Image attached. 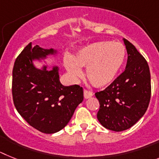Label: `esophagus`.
<instances>
[{"label":"esophagus","instance_id":"esophagus-1","mask_svg":"<svg viewBox=\"0 0 159 159\" xmlns=\"http://www.w3.org/2000/svg\"><path fill=\"white\" fill-rule=\"evenodd\" d=\"M93 96V93L92 92H90V91H88V90H84V98H85V99H88L89 98H91V97Z\"/></svg>","mask_w":159,"mask_h":159}]
</instances>
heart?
Returning <instances> with one entry per match:
<instances>
[{"label":"heart","mask_w":159,"mask_h":159,"mask_svg":"<svg viewBox=\"0 0 159 159\" xmlns=\"http://www.w3.org/2000/svg\"><path fill=\"white\" fill-rule=\"evenodd\" d=\"M126 57V50L119 42L98 41L80 49L74 57L67 56L64 66L74 80L82 74L81 67H86V76L96 87L108 86L118 77Z\"/></svg>","instance_id":"b5f03b06"}]
</instances>
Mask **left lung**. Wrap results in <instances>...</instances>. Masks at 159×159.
I'll use <instances>...</instances> for the list:
<instances>
[{"label":"left lung","instance_id":"obj_1","mask_svg":"<svg viewBox=\"0 0 159 159\" xmlns=\"http://www.w3.org/2000/svg\"><path fill=\"white\" fill-rule=\"evenodd\" d=\"M127 51L125 71L103 91L97 92V114L106 129L123 131L133 126L148 108L151 94L150 73L146 59L134 45L123 39Z\"/></svg>","mask_w":159,"mask_h":159}]
</instances>
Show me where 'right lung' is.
I'll use <instances>...</instances> for the list:
<instances>
[{
    "label": "right lung",
    "instance_id": "add662e5",
    "mask_svg": "<svg viewBox=\"0 0 159 159\" xmlns=\"http://www.w3.org/2000/svg\"><path fill=\"white\" fill-rule=\"evenodd\" d=\"M57 56V50L29 44L22 50L13 70V103L17 112L31 126L45 134L58 132L66 126L83 101V89L78 85L65 86L59 80V68L47 70L34 61Z\"/></svg>",
    "mask_w": 159,
    "mask_h": 159
}]
</instances>
